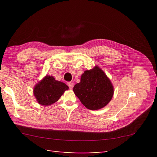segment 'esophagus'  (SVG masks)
<instances>
[{
	"instance_id": "34e87169",
	"label": "esophagus",
	"mask_w": 157,
	"mask_h": 157,
	"mask_svg": "<svg viewBox=\"0 0 157 157\" xmlns=\"http://www.w3.org/2000/svg\"><path fill=\"white\" fill-rule=\"evenodd\" d=\"M68 87H70V89H72L73 88V87H74V83L73 82H68Z\"/></svg>"
}]
</instances>
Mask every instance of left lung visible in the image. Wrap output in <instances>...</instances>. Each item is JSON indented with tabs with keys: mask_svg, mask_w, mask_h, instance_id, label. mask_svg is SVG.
Instances as JSON below:
<instances>
[{
	"mask_svg": "<svg viewBox=\"0 0 157 157\" xmlns=\"http://www.w3.org/2000/svg\"><path fill=\"white\" fill-rule=\"evenodd\" d=\"M73 91L81 103L92 110L105 107L114 95L113 85L110 78L98 66L85 70Z\"/></svg>",
	"mask_w": 157,
	"mask_h": 157,
	"instance_id": "left-lung-1",
	"label": "left lung"
}]
</instances>
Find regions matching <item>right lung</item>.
Masks as SVG:
<instances>
[{"mask_svg": "<svg viewBox=\"0 0 157 157\" xmlns=\"http://www.w3.org/2000/svg\"><path fill=\"white\" fill-rule=\"evenodd\" d=\"M68 89L64 82L56 81L52 76L46 75L34 86L33 94L38 104L49 106L56 103Z\"/></svg>", "mask_w": 157, "mask_h": 157, "instance_id": "obj_1", "label": "right lung"}]
</instances>
